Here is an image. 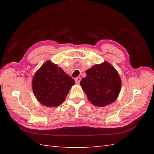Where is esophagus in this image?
Masks as SVG:
<instances>
[{
    "label": "esophagus",
    "mask_w": 154,
    "mask_h": 154,
    "mask_svg": "<svg viewBox=\"0 0 154 154\" xmlns=\"http://www.w3.org/2000/svg\"><path fill=\"white\" fill-rule=\"evenodd\" d=\"M75 83H80V81H81V77H76L75 79Z\"/></svg>",
    "instance_id": "obj_1"
}]
</instances>
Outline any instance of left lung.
Instances as JSON below:
<instances>
[{
    "label": "left lung",
    "mask_w": 154,
    "mask_h": 154,
    "mask_svg": "<svg viewBox=\"0 0 154 154\" xmlns=\"http://www.w3.org/2000/svg\"><path fill=\"white\" fill-rule=\"evenodd\" d=\"M80 85L93 105L104 106L119 95L122 81L116 69L107 61L96 64L86 71Z\"/></svg>",
    "instance_id": "8db88e82"
}]
</instances>
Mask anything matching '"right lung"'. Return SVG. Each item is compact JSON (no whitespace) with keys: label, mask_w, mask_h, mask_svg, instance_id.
<instances>
[{"label":"right lung","mask_w":154,"mask_h":154,"mask_svg":"<svg viewBox=\"0 0 154 154\" xmlns=\"http://www.w3.org/2000/svg\"><path fill=\"white\" fill-rule=\"evenodd\" d=\"M32 85L38 102L48 107H57L64 102L75 81L57 65L48 60L35 72Z\"/></svg>","instance_id":"add662e5"}]
</instances>
